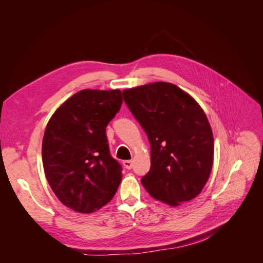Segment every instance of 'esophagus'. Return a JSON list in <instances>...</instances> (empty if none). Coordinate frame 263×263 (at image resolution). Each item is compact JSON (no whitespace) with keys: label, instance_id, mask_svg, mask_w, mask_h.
<instances>
[{"label":"esophagus","instance_id":"obj_1","mask_svg":"<svg viewBox=\"0 0 263 263\" xmlns=\"http://www.w3.org/2000/svg\"><path fill=\"white\" fill-rule=\"evenodd\" d=\"M123 164H124V166L126 169H132V166H133V161L132 160H126V161H124L123 162Z\"/></svg>","mask_w":263,"mask_h":263}]
</instances>
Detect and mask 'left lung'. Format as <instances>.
<instances>
[{
    "instance_id": "1",
    "label": "left lung",
    "mask_w": 263,
    "mask_h": 263,
    "mask_svg": "<svg viewBox=\"0 0 263 263\" xmlns=\"http://www.w3.org/2000/svg\"><path fill=\"white\" fill-rule=\"evenodd\" d=\"M150 142V171L141 183L156 200L180 206L208 182L214 160L211 125L200 104L179 86L154 82L123 91Z\"/></svg>"
}]
</instances>
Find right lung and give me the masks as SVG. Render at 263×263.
<instances>
[{
  "label": "right lung",
  "mask_w": 263,
  "mask_h": 263,
  "mask_svg": "<svg viewBox=\"0 0 263 263\" xmlns=\"http://www.w3.org/2000/svg\"><path fill=\"white\" fill-rule=\"evenodd\" d=\"M122 103L119 90L85 89L63 102L46 126V178L58 200L74 212H97L122 181V166L109 155L106 138V126Z\"/></svg>",
  "instance_id": "right-lung-1"
}]
</instances>
